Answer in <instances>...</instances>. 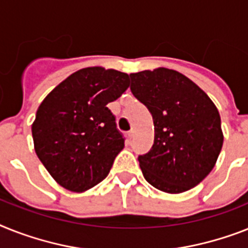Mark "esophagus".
<instances>
[{"instance_id": "34e87169", "label": "esophagus", "mask_w": 248, "mask_h": 248, "mask_svg": "<svg viewBox=\"0 0 248 248\" xmlns=\"http://www.w3.org/2000/svg\"><path fill=\"white\" fill-rule=\"evenodd\" d=\"M134 133H136V132H134V129H132V130H130V132L128 133V137H129V138L132 139L133 137H134Z\"/></svg>"}]
</instances>
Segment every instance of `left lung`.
<instances>
[{"instance_id": "obj_1", "label": "left lung", "mask_w": 248, "mask_h": 248, "mask_svg": "<svg viewBox=\"0 0 248 248\" xmlns=\"http://www.w3.org/2000/svg\"><path fill=\"white\" fill-rule=\"evenodd\" d=\"M133 95L153 118L155 140L138 157L144 179L167 194L185 193L214 169L223 146L219 111L199 86L175 69L130 73Z\"/></svg>"}]
</instances>
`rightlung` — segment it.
Here are the masks:
<instances>
[{
    "mask_svg": "<svg viewBox=\"0 0 248 248\" xmlns=\"http://www.w3.org/2000/svg\"><path fill=\"white\" fill-rule=\"evenodd\" d=\"M129 87L116 69H78L49 92L31 124L36 156L55 183L87 191L109 175L124 138L108 109Z\"/></svg>",
    "mask_w": 248,
    "mask_h": 248,
    "instance_id": "right-lung-1",
    "label": "right lung"
}]
</instances>
